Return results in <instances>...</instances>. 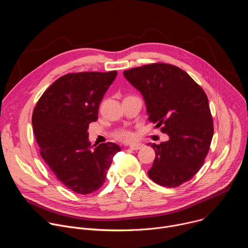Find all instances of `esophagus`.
<instances>
[{
    "instance_id": "34e87169",
    "label": "esophagus",
    "mask_w": 248,
    "mask_h": 248,
    "mask_svg": "<svg viewBox=\"0 0 248 248\" xmlns=\"http://www.w3.org/2000/svg\"><path fill=\"white\" fill-rule=\"evenodd\" d=\"M142 147H143V144H141V143H133V144L129 145V148L131 150H139Z\"/></svg>"
}]
</instances>
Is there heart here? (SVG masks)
Here are the masks:
<instances>
[{
  "label": "heart",
  "instance_id": "b5f03b06",
  "mask_svg": "<svg viewBox=\"0 0 248 248\" xmlns=\"http://www.w3.org/2000/svg\"><path fill=\"white\" fill-rule=\"evenodd\" d=\"M114 136L116 139L123 141V142H128V141H131L134 138V134L131 130L127 128H119L115 131Z\"/></svg>",
  "mask_w": 248,
  "mask_h": 248
}]
</instances>
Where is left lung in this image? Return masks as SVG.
Here are the masks:
<instances>
[{
    "label": "left lung",
    "mask_w": 248,
    "mask_h": 248,
    "mask_svg": "<svg viewBox=\"0 0 248 248\" xmlns=\"http://www.w3.org/2000/svg\"><path fill=\"white\" fill-rule=\"evenodd\" d=\"M143 96L149 121L169 135L160 144L149 143L155 160L149 178L162 186L188 182L202 167L214 133L204 90L180 67L151 63L124 72Z\"/></svg>",
    "instance_id": "1"
}]
</instances>
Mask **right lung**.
<instances>
[{
  "instance_id": "obj_1",
  "label": "right lung",
  "mask_w": 248,
  "mask_h": 248,
  "mask_svg": "<svg viewBox=\"0 0 248 248\" xmlns=\"http://www.w3.org/2000/svg\"><path fill=\"white\" fill-rule=\"evenodd\" d=\"M116 77V70L65 75L43 93L33 111V132L41 157L56 178L78 194L102 186L114 156L121 151L113 142L92 149L87 131Z\"/></svg>"
}]
</instances>
